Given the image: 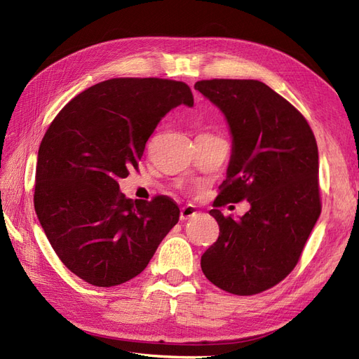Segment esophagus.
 <instances>
[{
    "label": "esophagus",
    "mask_w": 359,
    "mask_h": 359,
    "mask_svg": "<svg viewBox=\"0 0 359 359\" xmlns=\"http://www.w3.org/2000/svg\"><path fill=\"white\" fill-rule=\"evenodd\" d=\"M197 217V209L194 206H183L180 209V219L182 221H188V219H194Z\"/></svg>",
    "instance_id": "34e87169"
}]
</instances>
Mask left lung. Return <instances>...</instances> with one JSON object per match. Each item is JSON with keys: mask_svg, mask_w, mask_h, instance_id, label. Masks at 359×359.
I'll use <instances>...</instances> for the list:
<instances>
[{"mask_svg": "<svg viewBox=\"0 0 359 359\" xmlns=\"http://www.w3.org/2000/svg\"><path fill=\"white\" fill-rule=\"evenodd\" d=\"M194 87L224 112L233 135L227 179L209 212L219 236L201 255V269L225 292L257 294L294 269L320 215L317 142L301 112L260 81L203 79ZM242 199L252 209L239 220L217 209Z\"/></svg>", "mask_w": 359, "mask_h": 359, "instance_id": "8db88e82", "label": "left lung"}]
</instances>
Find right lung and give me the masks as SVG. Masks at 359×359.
Masks as SVG:
<instances>
[{"label":"right lung","instance_id":"right-lung-1","mask_svg":"<svg viewBox=\"0 0 359 359\" xmlns=\"http://www.w3.org/2000/svg\"><path fill=\"white\" fill-rule=\"evenodd\" d=\"M194 105L189 86L162 78H112L72 99L40 142L34 209L66 268L97 287L146 269L179 221L167 196L132 201L118 179L138 170L162 117Z\"/></svg>","mask_w":359,"mask_h":359}]
</instances>
